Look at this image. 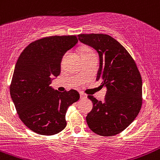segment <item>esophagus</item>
Here are the masks:
<instances>
[{"label": "esophagus", "mask_w": 160, "mask_h": 160, "mask_svg": "<svg viewBox=\"0 0 160 160\" xmlns=\"http://www.w3.org/2000/svg\"><path fill=\"white\" fill-rule=\"evenodd\" d=\"M80 98H87V95L84 94L83 92H80Z\"/></svg>", "instance_id": "esophagus-1"}]
</instances>
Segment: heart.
Here are the masks:
<instances>
[{
  "mask_svg": "<svg viewBox=\"0 0 160 160\" xmlns=\"http://www.w3.org/2000/svg\"><path fill=\"white\" fill-rule=\"evenodd\" d=\"M91 52H92L91 49H89L88 48H83V50H82V52H81V55H83V54H89V53H91Z\"/></svg>",
  "mask_w": 160,
  "mask_h": 160,
  "instance_id": "heart-1",
  "label": "heart"
}]
</instances>
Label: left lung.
<instances>
[{
    "label": "left lung",
    "mask_w": 160,
    "mask_h": 160,
    "mask_svg": "<svg viewBox=\"0 0 160 160\" xmlns=\"http://www.w3.org/2000/svg\"><path fill=\"white\" fill-rule=\"evenodd\" d=\"M80 42L97 52L96 80L107 88L104 101L88 96L92 108L86 117L91 131L104 137L116 135L138 116L142 105V79L134 61L118 42L105 34H80Z\"/></svg>",
    "instance_id": "obj_1"
}]
</instances>
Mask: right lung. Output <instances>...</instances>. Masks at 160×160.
I'll list each match as a JSON object with an SVG mask.
<instances>
[{
	"mask_svg": "<svg viewBox=\"0 0 160 160\" xmlns=\"http://www.w3.org/2000/svg\"><path fill=\"white\" fill-rule=\"evenodd\" d=\"M77 42L75 36L41 38L29 44L17 61L10 96L21 121L35 133L53 135L64 130L68 107L80 99L74 89L61 92L50 86L60 74L63 56Z\"/></svg>",
	"mask_w": 160,
	"mask_h": 160,
	"instance_id": "obj_1",
	"label": "right lung"
}]
</instances>
